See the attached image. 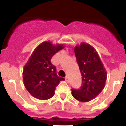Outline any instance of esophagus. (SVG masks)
Returning <instances> with one entry per match:
<instances>
[{
	"label": "esophagus",
	"instance_id": "obj_1",
	"mask_svg": "<svg viewBox=\"0 0 126 126\" xmlns=\"http://www.w3.org/2000/svg\"><path fill=\"white\" fill-rule=\"evenodd\" d=\"M65 81H67V82H68V81H69V77H65Z\"/></svg>",
	"mask_w": 126,
	"mask_h": 126
}]
</instances>
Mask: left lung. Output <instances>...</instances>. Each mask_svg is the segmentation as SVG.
<instances>
[{
	"mask_svg": "<svg viewBox=\"0 0 126 126\" xmlns=\"http://www.w3.org/2000/svg\"><path fill=\"white\" fill-rule=\"evenodd\" d=\"M74 50L82 76V86L79 89H72V95L80 102H89L105 88L107 72L96 50L89 44L82 42Z\"/></svg>",
	"mask_w": 126,
	"mask_h": 126,
	"instance_id": "left-lung-1",
	"label": "left lung"
}]
</instances>
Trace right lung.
I'll list each match as a JSON object with an SVG mask.
<instances>
[{"label": "right lung", "instance_id": "right-lung-1", "mask_svg": "<svg viewBox=\"0 0 126 126\" xmlns=\"http://www.w3.org/2000/svg\"><path fill=\"white\" fill-rule=\"evenodd\" d=\"M65 47L53 45L51 42H42L34 50L23 70V81L26 89L34 98L48 100L55 93L56 87L65 78L59 77L56 68L51 63L52 56Z\"/></svg>", "mask_w": 126, "mask_h": 126}]
</instances>
